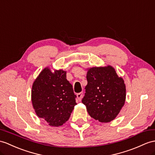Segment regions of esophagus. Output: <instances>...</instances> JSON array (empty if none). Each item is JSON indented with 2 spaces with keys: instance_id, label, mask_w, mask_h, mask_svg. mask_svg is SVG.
I'll return each instance as SVG.
<instances>
[{
  "instance_id": "34e87169",
  "label": "esophagus",
  "mask_w": 155,
  "mask_h": 155,
  "mask_svg": "<svg viewBox=\"0 0 155 155\" xmlns=\"http://www.w3.org/2000/svg\"><path fill=\"white\" fill-rule=\"evenodd\" d=\"M83 97V92H81V93H79L77 94V99L79 101H81V99Z\"/></svg>"
}]
</instances>
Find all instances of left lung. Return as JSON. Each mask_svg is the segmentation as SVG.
Segmentation results:
<instances>
[{
	"mask_svg": "<svg viewBox=\"0 0 155 155\" xmlns=\"http://www.w3.org/2000/svg\"><path fill=\"white\" fill-rule=\"evenodd\" d=\"M85 96L82 103L88 114L100 122L112 121L126 101L124 80L110 65L87 68Z\"/></svg>",
	"mask_w": 155,
	"mask_h": 155,
	"instance_id": "left-lung-1",
	"label": "left lung"
}]
</instances>
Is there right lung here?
<instances>
[{
    "mask_svg": "<svg viewBox=\"0 0 155 155\" xmlns=\"http://www.w3.org/2000/svg\"><path fill=\"white\" fill-rule=\"evenodd\" d=\"M46 67L33 83L31 102L37 116L49 126L58 127L70 118L77 104L66 71Z\"/></svg>",
    "mask_w": 155,
    "mask_h": 155,
    "instance_id": "add662e5",
    "label": "right lung"
}]
</instances>
